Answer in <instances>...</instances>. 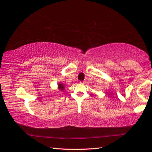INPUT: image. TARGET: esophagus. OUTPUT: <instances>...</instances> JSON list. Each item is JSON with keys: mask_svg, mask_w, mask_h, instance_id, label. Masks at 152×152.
<instances>
[{"mask_svg": "<svg viewBox=\"0 0 152 152\" xmlns=\"http://www.w3.org/2000/svg\"><path fill=\"white\" fill-rule=\"evenodd\" d=\"M86 83V81H80V83L81 84H85Z\"/></svg>", "mask_w": 152, "mask_h": 152, "instance_id": "obj_1", "label": "esophagus"}]
</instances>
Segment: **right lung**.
Returning <instances> with one entry per match:
<instances>
[{
  "label": "right lung",
  "instance_id": "1",
  "mask_svg": "<svg viewBox=\"0 0 152 152\" xmlns=\"http://www.w3.org/2000/svg\"><path fill=\"white\" fill-rule=\"evenodd\" d=\"M58 88H59V90H60L61 91H64V88H65V85L63 83H59L58 85Z\"/></svg>",
  "mask_w": 152,
  "mask_h": 152
}]
</instances>
